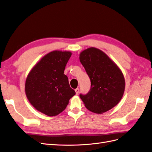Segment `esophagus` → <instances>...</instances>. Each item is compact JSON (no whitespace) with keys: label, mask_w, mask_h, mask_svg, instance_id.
<instances>
[{"label":"esophagus","mask_w":152,"mask_h":152,"mask_svg":"<svg viewBox=\"0 0 152 152\" xmlns=\"http://www.w3.org/2000/svg\"><path fill=\"white\" fill-rule=\"evenodd\" d=\"M75 92H76V95H77V94H79V92H80V89H79L78 88H76V89H75Z\"/></svg>","instance_id":"1"}]
</instances>
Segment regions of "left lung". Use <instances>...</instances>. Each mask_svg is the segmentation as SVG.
Listing matches in <instances>:
<instances>
[{"instance_id": "left-lung-1", "label": "left lung", "mask_w": 152, "mask_h": 152, "mask_svg": "<svg viewBox=\"0 0 152 152\" xmlns=\"http://www.w3.org/2000/svg\"><path fill=\"white\" fill-rule=\"evenodd\" d=\"M80 60L90 77L87 94H80L85 107L97 114L109 111L122 99L125 82L122 71L108 56L96 48L81 51Z\"/></svg>"}]
</instances>
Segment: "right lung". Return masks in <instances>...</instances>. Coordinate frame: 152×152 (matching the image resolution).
Wrapping results in <instances>:
<instances>
[{
    "label": "right lung",
    "mask_w": 152,
    "mask_h": 152,
    "mask_svg": "<svg viewBox=\"0 0 152 152\" xmlns=\"http://www.w3.org/2000/svg\"><path fill=\"white\" fill-rule=\"evenodd\" d=\"M72 53L53 51L44 56L30 71L25 81V94L36 109L49 116L66 109L76 94L64 72Z\"/></svg>",
    "instance_id": "obj_1"
}]
</instances>
